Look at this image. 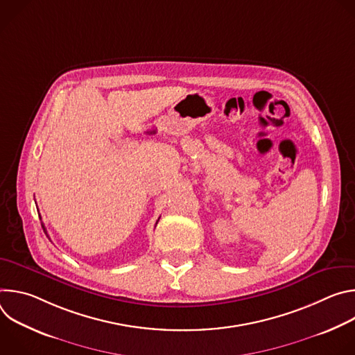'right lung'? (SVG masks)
Listing matches in <instances>:
<instances>
[{
    "mask_svg": "<svg viewBox=\"0 0 355 355\" xmlns=\"http://www.w3.org/2000/svg\"><path fill=\"white\" fill-rule=\"evenodd\" d=\"M39 218H40V216H39ZM42 227H43V232L47 234V232H46V227H44V225H43V223H42Z\"/></svg>",
    "mask_w": 355,
    "mask_h": 355,
    "instance_id": "1",
    "label": "right lung"
}]
</instances>
